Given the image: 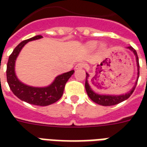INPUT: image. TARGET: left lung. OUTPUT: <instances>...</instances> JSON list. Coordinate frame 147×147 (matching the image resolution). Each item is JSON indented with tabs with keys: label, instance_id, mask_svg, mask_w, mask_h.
<instances>
[{
	"label": "left lung",
	"instance_id": "left-lung-1",
	"mask_svg": "<svg viewBox=\"0 0 147 147\" xmlns=\"http://www.w3.org/2000/svg\"><path fill=\"white\" fill-rule=\"evenodd\" d=\"M42 35H37L20 42L14 49L8 58L7 64V81L10 89L17 98L32 105L46 106L57 102L64 92L65 83L71 74V71L64 72L55 77L50 84L45 86H33L27 85L18 79L15 71L16 61L22 49L27 42L42 38Z\"/></svg>",
	"mask_w": 147,
	"mask_h": 147
}]
</instances>
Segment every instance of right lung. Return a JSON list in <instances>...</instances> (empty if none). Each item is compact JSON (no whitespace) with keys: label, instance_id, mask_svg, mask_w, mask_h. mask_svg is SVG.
Segmentation results:
<instances>
[{"label":"right lung","instance_id":"obj_1","mask_svg":"<svg viewBox=\"0 0 147 147\" xmlns=\"http://www.w3.org/2000/svg\"><path fill=\"white\" fill-rule=\"evenodd\" d=\"M128 49H130L131 51L136 56V63H137V70H138V72H137V75L139 76V58H138V55H137V53L134 49L131 47V46H129L127 47ZM104 63V62H103ZM102 64H101V65H98V67H101L100 66H102ZM98 69V68H96ZM101 72V71H100ZM88 78H89V74L86 73V83H85V88H86V93H87V95L89 96V98L93 102H94L97 104L101 105H105V106H109V105H117V104H119L120 102H123L124 100H126L127 98H128L131 94H132L133 90H131L130 92L126 93L124 94H120V95H104V94H99L98 93H96L94 91L92 86L90 85L89 80H88ZM97 79H93V83H94V80H96ZM96 86V85H95Z\"/></svg>","mask_w":147,"mask_h":147}]
</instances>
